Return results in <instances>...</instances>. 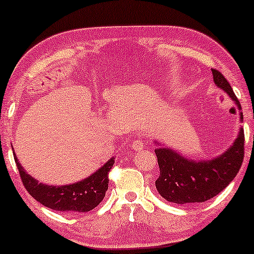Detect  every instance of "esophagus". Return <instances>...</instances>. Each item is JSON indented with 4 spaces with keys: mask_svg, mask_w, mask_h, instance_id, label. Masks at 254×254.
Wrapping results in <instances>:
<instances>
[{
    "mask_svg": "<svg viewBox=\"0 0 254 254\" xmlns=\"http://www.w3.org/2000/svg\"><path fill=\"white\" fill-rule=\"evenodd\" d=\"M144 147H145L144 141H141V140H133V141H132V149H134V151H142Z\"/></svg>",
    "mask_w": 254,
    "mask_h": 254,
    "instance_id": "esophagus-1",
    "label": "esophagus"
}]
</instances>
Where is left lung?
<instances>
[{
    "mask_svg": "<svg viewBox=\"0 0 254 254\" xmlns=\"http://www.w3.org/2000/svg\"><path fill=\"white\" fill-rule=\"evenodd\" d=\"M212 73L215 84L229 94L241 110V103L223 74L216 69H212ZM244 141V130L241 128L233 146L222 155L198 162L185 159L164 146L156 148L160 176L155 181V187L159 193L174 203L203 202L215 197L231 183L241 169Z\"/></svg>",
    "mask_w": 254,
    "mask_h": 254,
    "instance_id": "8db88e82",
    "label": "left lung"
}]
</instances>
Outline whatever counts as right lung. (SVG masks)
I'll use <instances>...</instances> for the list:
<instances>
[{
  "mask_svg": "<svg viewBox=\"0 0 254 254\" xmlns=\"http://www.w3.org/2000/svg\"><path fill=\"white\" fill-rule=\"evenodd\" d=\"M13 158L18 168L21 182L32 197L48 208L69 213L90 212L102 201L106 191L108 190V174L115 162L114 158L110 159L98 171L78 183L53 187L39 183L24 170L15 154Z\"/></svg>",
  "mask_w": 254,
  "mask_h": 254,
  "instance_id": "right-lung-1",
  "label": "right lung"
}]
</instances>
